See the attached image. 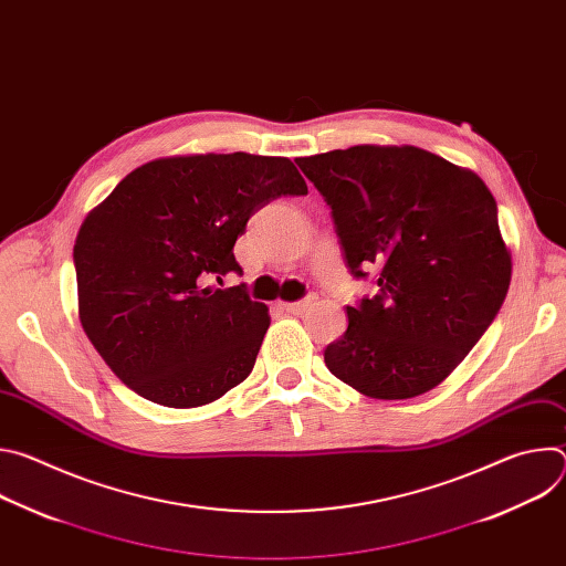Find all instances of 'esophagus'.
<instances>
[{"mask_svg":"<svg viewBox=\"0 0 566 566\" xmlns=\"http://www.w3.org/2000/svg\"><path fill=\"white\" fill-rule=\"evenodd\" d=\"M308 306H311V300H297V302H284V304H282L284 311L295 313V315H302Z\"/></svg>","mask_w":566,"mask_h":566,"instance_id":"34e87169","label":"esophagus"}]
</instances>
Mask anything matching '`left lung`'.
Segmentation results:
<instances>
[{
  "label": "left lung",
  "instance_id": "1",
  "mask_svg": "<svg viewBox=\"0 0 566 566\" xmlns=\"http://www.w3.org/2000/svg\"><path fill=\"white\" fill-rule=\"evenodd\" d=\"M332 208L349 273L378 284L347 306L325 363L365 396L437 387L493 325L511 284L497 203L474 172L412 147L356 145L297 158Z\"/></svg>",
  "mask_w": 566,
  "mask_h": 566
}]
</instances>
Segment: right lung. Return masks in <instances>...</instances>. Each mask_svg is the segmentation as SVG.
Listing matches in <instances>:
<instances>
[{
  "instance_id": "1",
  "label": "right lung",
  "mask_w": 566,
  "mask_h": 566,
  "mask_svg": "<svg viewBox=\"0 0 566 566\" xmlns=\"http://www.w3.org/2000/svg\"><path fill=\"white\" fill-rule=\"evenodd\" d=\"M289 158L199 154L129 172L80 226L73 264L80 322L112 371L166 408H199L244 380L271 325L232 247L280 197L306 195Z\"/></svg>"
}]
</instances>
